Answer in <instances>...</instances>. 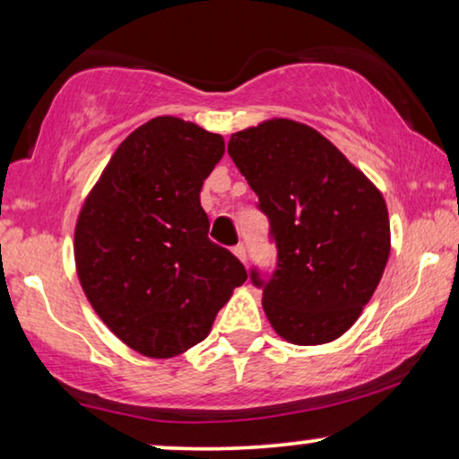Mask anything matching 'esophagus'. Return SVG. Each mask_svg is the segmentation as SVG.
Returning a JSON list of instances; mask_svg holds the SVG:
<instances>
[{
	"mask_svg": "<svg viewBox=\"0 0 459 459\" xmlns=\"http://www.w3.org/2000/svg\"><path fill=\"white\" fill-rule=\"evenodd\" d=\"M234 255H236L238 259H240L242 263H247V247H244V244H236V247H234Z\"/></svg>",
	"mask_w": 459,
	"mask_h": 459,
	"instance_id": "1",
	"label": "esophagus"
}]
</instances>
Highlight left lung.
Returning <instances> with one entry per match:
<instances>
[{"label": "left lung", "instance_id": "obj_1", "mask_svg": "<svg viewBox=\"0 0 459 459\" xmlns=\"http://www.w3.org/2000/svg\"><path fill=\"white\" fill-rule=\"evenodd\" d=\"M228 152L269 219L275 265L250 269L269 324L294 344L334 341L386 267L385 198L334 143L288 118L238 131Z\"/></svg>", "mask_w": 459, "mask_h": 459}]
</instances>
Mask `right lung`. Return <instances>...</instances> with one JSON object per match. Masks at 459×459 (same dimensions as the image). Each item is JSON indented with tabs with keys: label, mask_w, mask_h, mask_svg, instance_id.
Masks as SVG:
<instances>
[{
	"label": "right lung",
	"mask_w": 459,
	"mask_h": 459,
	"mask_svg": "<svg viewBox=\"0 0 459 459\" xmlns=\"http://www.w3.org/2000/svg\"><path fill=\"white\" fill-rule=\"evenodd\" d=\"M223 137L175 117L135 129L81 209L74 261L102 322L137 353L173 357L204 341L247 269L209 238L200 206Z\"/></svg>",
	"instance_id": "obj_1"
}]
</instances>
